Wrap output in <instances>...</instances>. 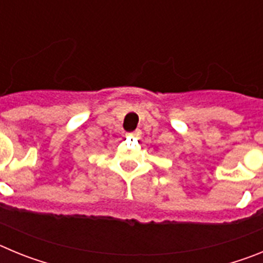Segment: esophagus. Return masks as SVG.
<instances>
[{
    "instance_id": "obj_1",
    "label": "esophagus",
    "mask_w": 263,
    "mask_h": 263,
    "mask_svg": "<svg viewBox=\"0 0 263 263\" xmlns=\"http://www.w3.org/2000/svg\"><path fill=\"white\" fill-rule=\"evenodd\" d=\"M130 137H139L141 136V130H136V132H133V133L129 134Z\"/></svg>"
}]
</instances>
